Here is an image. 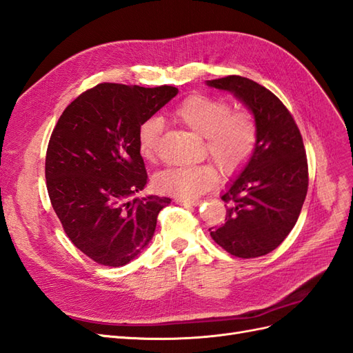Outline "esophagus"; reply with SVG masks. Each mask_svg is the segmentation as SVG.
Segmentation results:
<instances>
[{
  "mask_svg": "<svg viewBox=\"0 0 353 353\" xmlns=\"http://www.w3.org/2000/svg\"><path fill=\"white\" fill-rule=\"evenodd\" d=\"M174 203L179 205H185V207H195L198 205L201 201L199 199H183V198H176Z\"/></svg>",
  "mask_w": 353,
  "mask_h": 353,
  "instance_id": "esophagus-1",
  "label": "esophagus"
}]
</instances>
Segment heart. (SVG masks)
I'll use <instances>...</instances> for the list:
<instances>
[{"label": "heart", "mask_w": 353, "mask_h": 353, "mask_svg": "<svg viewBox=\"0 0 353 353\" xmlns=\"http://www.w3.org/2000/svg\"><path fill=\"white\" fill-rule=\"evenodd\" d=\"M171 117L190 132L204 137L208 157L225 174H235L254 152L257 124L247 110H232L223 99L190 96L174 108ZM161 121L150 118L140 125L137 146L146 163H157V146ZM217 170L211 164L173 167L154 177V186L161 194L194 199L217 183Z\"/></svg>", "instance_id": "obj_1"}]
</instances>
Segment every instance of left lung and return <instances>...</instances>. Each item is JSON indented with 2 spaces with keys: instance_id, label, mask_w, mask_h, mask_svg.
<instances>
[{
  "instance_id": "left-lung-1",
  "label": "left lung",
  "mask_w": 353,
  "mask_h": 353,
  "mask_svg": "<svg viewBox=\"0 0 353 353\" xmlns=\"http://www.w3.org/2000/svg\"><path fill=\"white\" fill-rule=\"evenodd\" d=\"M243 102L257 124V143L221 199L226 221L210 235L229 254L254 259L274 251L294 228L307 194V159L300 130L281 100L248 78L207 81Z\"/></svg>"
}]
</instances>
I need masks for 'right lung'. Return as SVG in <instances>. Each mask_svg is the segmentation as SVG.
Masks as SVG:
<instances>
[{
	"mask_svg": "<svg viewBox=\"0 0 353 353\" xmlns=\"http://www.w3.org/2000/svg\"><path fill=\"white\" fill-rule=\"evenodd\" d=\"M179 93L103 83L60 115L46 157L47 190L68 238L103 266H124L152 239L170 198H134L148 182L139 128Z\"/></svg>",
	"mask_w": 353,
	"mask_h": 353,
	"instance_id": "right-lung-1",
	"label": "right lung"
}]
</instances>
